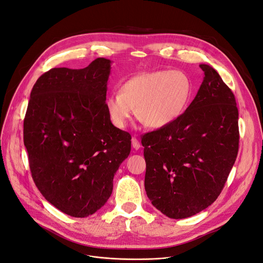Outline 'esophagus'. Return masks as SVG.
Returning a JSON list of instances; mask_svg holds the SVG:
<instances>
[{"instance_id": "1", "label": "esophagus", "mask_w": 263, "mask_h": 263, "mask_svg": "<svg viewBox=\"0 0 263 263\" xmlns=\"http://www.w3.org/2000/svg\"><path fill=\"white\" fill-rule=\"evenodd\" d=\"M132 146H133V148L135 150H138L140 148V142H139V140L135 136L132 137Z\"/></svg>"}]
</instances>
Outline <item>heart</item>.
I'll return each mask as SVG.
<instances>
[{
  "label": "heart",
  "instance_id": "1",
  "mask_svg": "<svg viewBox=\"0 0 263 263\" xmlns=\"http://www.w3.org/2000/svg\"><path fill=\"white\" fill-rule=\"evenodd\" d=\"M193 85L183 71L155 70L138 73L106 99L110 121L125 129L134 115L147 126L161 129L175 124L187 110Z\"/></svg>",
  "mask_w": 263,
  "mask_h": 263
}]
</instances>
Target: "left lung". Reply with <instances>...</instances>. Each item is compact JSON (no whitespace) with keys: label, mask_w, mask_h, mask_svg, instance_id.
Wrapping results in <instances>:
<instances>
[{"label":"left lung","mask_w":263,"mask_h":263,"mask_svg":"<svg viewBox=\"0 0 263 263\" xmlns=\"http://www.w3.org/2000/svg\"><path fill=\"white\" fill-rule=\"evenodd\" d=\"M203 81L180 119L145 134V189L165 216H193L217 199L235 163L239 131L231 89L206 64Z\"/></svg>","instance_id":"8db88e82"}]
</instances>
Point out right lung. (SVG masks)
Instances as JSON below:
<instances>
[{"label":"right lung","mask_w":263,"mask_h":263,"mask_svg":"<svg viewBox=\"0 0 263 263\" xmlns=\"http://www.w3.org/2000/svg\"><path fill=\"white\" fill-rule=\"evenodd\" d=\"M111 61L83 69L53 68L34 84L24 119L35 185L72 217H87L109 199L113 178L131 151V135L114 127L106 109Z\"/></svg>","instance_id":"1"}]
</instances>
